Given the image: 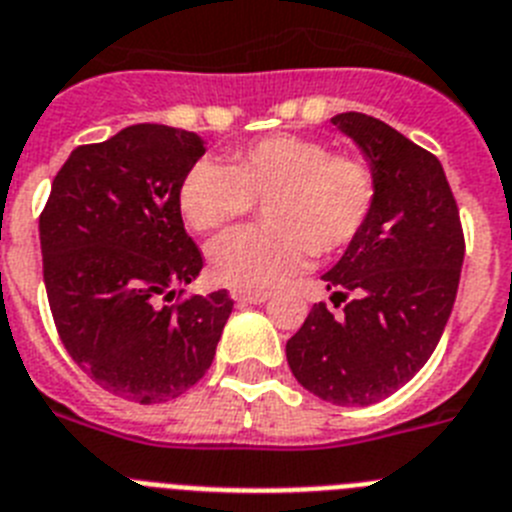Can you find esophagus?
Wrapping results in <instances>:
<instances>
[{
	"mask_svg": "<svg viewBox=\"0 0 512 512\" xmlns=\"http://www.w3.org/2000/svg\"><path fill=\"white\" fill-rule=\"evenodd\" d=\"M231 299L237 301L239 306H247V304H265V301H268V293H244V291H234V293H231Z\"/></svg>",
	"mask_w": 512,
	"mask_h": 512,
	"instance_id": "esophagus-1",
	"label": "esophagus"
}]
</instances>
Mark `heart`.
<instances>
[{"label":"heart","mask_w":512,"mask_h":512,"mask_svg":"<svg viewBox=\"0 0 512 512\" xmlns=\"http://www.w3.org/2000/svg\"><path fill=\"white\" fill-rule=\"evenodd\" d=\"M376 198L379 182L368 162L293 133L244 146L229 164L198 159L177 190L182 219L201 234L226 229L260 201L265 226L231 231L208 247L213 281L244 293L281 286L311 252L348 247Z\"/></svg>","instance_id":"heart-1"}]
</instances>
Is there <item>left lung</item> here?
Here are the masks:
<instances>
[{
	"instance_id": "left-lung-1",
	"label": "left lung",
	"mask_w": 512,
	"mask_h": 512,
	"mask_svg": "<svg viewBox=\"0 0 512 512\" xmlns=\"http://www.w3.org/2000/svg\"><path fill=\"white\" fill-rule=\"evenodd\" d=\"M371 164L379 198L363 231L322 275L342 317L314 304L286 342L293 376L342 407L381 402L433 355L451 317L464 231L438 157L363 113L332 118Z\"/></svg>"
}]
</instances>
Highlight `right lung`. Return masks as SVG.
I'll use <instances>...</instances> for the list:
<instances>
[{"label":"right lung","instance_id":"add662e5","mask_svg":"<svg viewBox=\"0 0 512 512\" xmlns=\"http://www.w3.org/2000/svg\"><path fill=\"white\" fill-rule=\"evenodd\" d=\"M203 154L198 133L139 123L77 146L53 177L41 213L53 322L74 363L115 397L157 404L188 391L234 306L226 291L170 304L203 268L177 203Z\"/></svg>","mask_w":512,"mask_h":512}]
</instances>
